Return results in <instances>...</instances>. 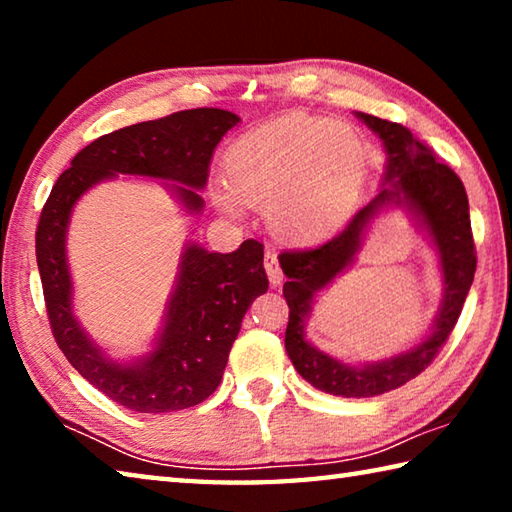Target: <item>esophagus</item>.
<instances>
[{
    "instance_id": "1",
    "label": "esophagus",
    "mask_w": 512,
    "mask_h": 512,
    "mask_svg": "<svg viewBox=\"0 0 512 512\" xmlns=\"http://www.w3.org/2000/svg\"><path fill=\"white\" fill-rule=\"evenodd\" d=\"M264 268H266L268 280H271L273 287H277V284L284 280V273H282V268H280V262H277L275 250H266V253H264Z\"/></svg>"
}]
</instances>
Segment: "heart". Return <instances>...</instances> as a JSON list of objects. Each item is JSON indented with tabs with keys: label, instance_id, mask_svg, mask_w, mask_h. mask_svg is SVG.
Wrapping results in <instances>:
<instances>
[{
	"label": "heart",
	"instance_id": "b5f03b06",
	"mask_svg": "<svg viewBox=\"0 0 512 512\" xmlns=\"http://www.w3.org/2000/svg\"><path fill=\"white\" fill-rule=\"evenodd\" d=\"M368 169L361 135L329 119L287 115L232 146L225 160L228 187L214 198L239 214V198L266 205L268 221L289 239H316L348 219Z\"/></svg>",
	"mask_w": 512,
	"mask_h": 512
}]
</instances>
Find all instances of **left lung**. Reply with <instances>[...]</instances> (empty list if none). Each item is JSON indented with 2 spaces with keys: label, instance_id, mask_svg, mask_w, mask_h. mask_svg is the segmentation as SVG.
I'll return each instance as SVG.
<instances>
[{
  "label": "left lung",
  "instance_id": "8db88e82",
  "mask_svg": "<svg viewBox=\"0 0 512 512\" xmlns=\"http://www.w3.org/2000/svg\"><path fill=\"white\" fill-rule=\"evenodd\" d=\"M357 117L366 121L384 142L388 155L384 187L352 216L343 230L323 244L280 253V266L287 275L282 291L289 305L284 348L302 379L318 391L339 397H375L418 377L438 357L452 334L476 271L470 203L461 178L447 164L438 162L436 153L413 137L406 126L366 112H359ZM388 204L409 206L434 237L446 275L444 305L428 339L413 351L368 367H350L316 351L304 339V318L315 293L351 263L358 252L362 230Z\"/></svg>",
  "mask_w": 512,
  "mask_h": 512
}]
</instances>
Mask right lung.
<instances>
[{
  "label": "right lung",
  "instance_id": "obj_1",
  "mask_svg": "<svg viewBox=\"0 0 512 512\" xmlns=\"http://www.w3.org/2000/svg\"><path fill=\"white\" fill-rule=\"evenodd\" d=\"M237 121L235 112L196 108L101 135L74 155L40 212L36 257L58 348L83 379L131 411L189 409L216 391L241 320L268 289L264 246L246 239L235 253L221 255L189 244L158 345L149 357L128 366L110 361L74 318L65 255L69 214L92 185L117 173L178 183L173 189L183 205L201 212L203 198L196 189L205 187L216 144Z\"/></svg>",
  "mask_w": 512,
  "mask_h": 512
}]
</instances>
